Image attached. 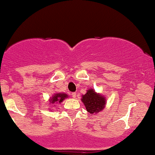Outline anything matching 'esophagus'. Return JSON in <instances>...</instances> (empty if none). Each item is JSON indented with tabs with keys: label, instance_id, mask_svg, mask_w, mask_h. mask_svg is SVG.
Returning <instances> with one entry per match:
<instances>
[{
	"label": "esophagus",
	"instance_id": "obj_1",
	"mask_svg": "<svg viewBox=\"0 0 155 155\" xmlns=\"http://www.w3.org/2000/svg\"><path fill=\"white\" fill-rule=\"evenodd\" d=\"M71 95H72V97H73V98H75V97H76V93H73Z\"/></svg>",
	"mask_w": 155,
	"mask_h": 155
}]
</instances>
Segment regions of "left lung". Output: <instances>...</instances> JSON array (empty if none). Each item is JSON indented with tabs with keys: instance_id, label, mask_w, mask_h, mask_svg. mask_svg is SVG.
<instances>
[{
	"instance_id": "8db88e82",
	"label": "left lung",
	"mask_w": 155,
	"mask_h": 155,
	"mask_svg": "<svg viewBox=\"0 0 155 155\" xmlns=\"http://www.w3.org/2000/svg\"><path fill=\"white\" fill-rule=\"evenodd\" d=\"M106 97L104 95L95 92L94 88H89L87 93L82 95V101L87 110L91 115L97 114L104 110L106 106Z\"/></svg>"
}]
</instances>
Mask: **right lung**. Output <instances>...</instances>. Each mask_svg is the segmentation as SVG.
I'll return each mask as SVG.
<instances>
[{
	"label": "right lung",
	"mask_w": 155,
	"mask_h": 155,
	"mask_svg": "<svg viewBox=\"0 0 155 155\" xmlns=\"http://www.w3.org/2000/svg\"><path fill=\"white\" fill-rule=\"evenodd\" d=\"M68 95L67 94H66L64 93H56L52 96L51 97L49 98V106L50 107L51 109V110H54V108L55 107V106L58 104H61L63 101V100H64L66 98H68Z\"/></svg>",
	"instance_id": "right-lung-1"
}]
</instances>
